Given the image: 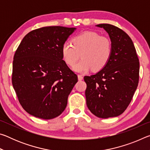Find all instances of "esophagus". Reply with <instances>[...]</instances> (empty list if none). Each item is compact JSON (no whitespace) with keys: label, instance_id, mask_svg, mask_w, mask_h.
<instances>
[{"label":"esophagus","instance_id":"34e87169","mask_svg":"<svg viewBox=\"0 0 150 150\" xmlns=\"http://www.w3.org/2000/svg\"><path fill=\"white\" fill-rule=\"evenodd\" d=\"M78 79L79 81H81L83 79V77L81 75H78Z\"/></svg>","mask_w":150,"mask_h":150}]
</instances>
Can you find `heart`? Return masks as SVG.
Returning <instances> with one entry per match:
<instances>
[{"instance_id":"1","label":"heart","mask_w":150,"mask_h":150,"mask_svg":"<svg viewBox=\"0 0 150 150\" xmlns=\"http://www.w3.org/2000/svg\"><path fill=\"white\" fill-rule=\"evenodd\" d=\"M73 44L69 42L63 43L62 47L63 59L68 65L75 64L80 55L82 58L74 67L78 73H86L93 69H103L110 59L112 44L108 38L96 32H86L73 38Z\"/></svg>"}]
</instances>
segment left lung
Instances as JSON below:
<instances>
[{
    "label": "left lung",
    "instance_id": "1",
    "mask_svg": "<svg viewBox=\"0 0 150 150\" xmlns=\"http://www.w3.org/2000/svg\"><path fill=\"white\" fill-rule=\"evenodd\" d=\"M96 26L103 28L108 34L112 54L103 69L84 77L86 103L97 117H115L128 107L138 87L139 59L132 40L122 30L108 24Z\"/></svg>",
    "mask_w": 150,
    "mask_h": 150
}]
</instances>
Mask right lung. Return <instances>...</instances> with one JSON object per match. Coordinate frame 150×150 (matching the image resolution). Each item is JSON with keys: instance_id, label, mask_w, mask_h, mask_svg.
<instances>
[{"instance_id": "add662e5", "label": "right lung", "mask_w": 150, "mask_h": 150, "mask_svg": "<svg viewBox=\"0 0 150 150\" xmlns=\"http://www.w3.org/2000/svg\"><path fill=\"white\" fill-rule=\"evenodd\" d=\"M76 28L47 26L25 35L15 52L12 82L22 107L35 117L59 116L77 76L63 60L62 47Z\"/></svg>"}]
</instances>
